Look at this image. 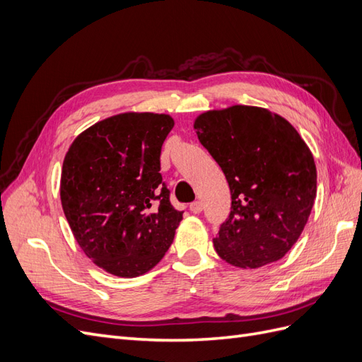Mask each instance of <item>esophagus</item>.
<instances>
[{"mask_svg":"<svg viewBox=\"0 0 362 362\" xmlns=\"http://www.w3.org/2000/svg\"><path fill=\"white\" fill-rule=\"evenodd\" d=\"M204 210V204L201 201H194L190 204V211L194 214H199Z\"/></svg>","mask_w":362,"mask_h":362,"instance_id":"34e87169","label":"esophagus"}]
</instances>
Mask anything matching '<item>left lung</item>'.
Segmentation results:
<instances>
[{
	"mask_svg": "<svg viewBox=\"0 0 362 362\" xmlns=\"http://www.w3.org/2000/svg\"><path fill=\"white\" fill-rule=\"evenodd\" d=\"M204 148L222 168L231 211L214 249L237 267L281 259L298 242L313 210L317 172L293 125L266 108L233 105L194 120Z\"/></svg>",
	"mask_w": 362,
	"mask_h": 362,
	"instance_id": "obj_1",
	"label": "left lung"
}]
</instances>
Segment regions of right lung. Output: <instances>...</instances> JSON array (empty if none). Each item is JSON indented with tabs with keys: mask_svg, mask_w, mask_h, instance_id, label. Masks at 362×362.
Returning a JSON list of instances; mask_svg holds the SVG:
<instances>
[{
	"mask_svg": "<svg viewBox=\"0 0 362 362\" xmlns=\"http://www.w3.org/2000/svg\"><path fill=\"white\" fill-rule=\"evenodd\" d=\"M173 119L124 113L86 129L63 161L60 198L84 254L122 278L144 275L166 254L182 213L160 173Z\"/></svg>",
	"mask_w": 362,
	"mask_h": 362,
	"instance_id": "obj_1",
	"label": "right lung"
}]
</instances>
